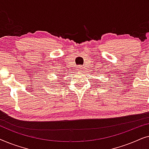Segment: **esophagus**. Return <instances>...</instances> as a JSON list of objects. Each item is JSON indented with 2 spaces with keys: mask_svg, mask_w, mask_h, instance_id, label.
<instances>
[{
  "mask_svg": "<svg viewBox=\"0 0 149 149\" xmlns=\"http://www.w3.org/2000/svg\"><path fill=\"white\" fill-rule=\"evenodd\" d=\"M77 71H78V72H81V66H79L78 67H77Z\"/></svg>",
  "mask_w": 149,
  "mask_h": 149,
  "instance_id": "obj_1",
  "label": "esophagus"
}]
</instances>
